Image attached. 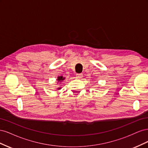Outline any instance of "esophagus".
<instances>
[{"label":"esophagus","mask_w":148,"mask_h":148,"mask_svg":"<svg viewBox=\"0 0 148 148\" xmlns=\"http://www.w3.org/2000/svg\"><path fill=\"white\" fill-rule=\"evenodd\" d=\"M76 77L78 79H81L83 78V74L82 73H79L76 75Z\"/></svg>","instance_id":"1"}]
</instances>
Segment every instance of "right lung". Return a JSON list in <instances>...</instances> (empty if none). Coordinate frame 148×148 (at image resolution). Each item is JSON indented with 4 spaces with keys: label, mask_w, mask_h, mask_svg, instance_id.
I'll list each match as a JSON object with an SVG mask.
<instances>
[{
    "label": "right lung",
    "mask_w": 148,
    "mask_h": 148,
    "mask_svg": "<svg viewBox=\"0 0 148 148\" xmlns=\"http://www.w3.org/2000/svg\"><path fill=\"white\" fill-rule=\"evenodd\" d=\"M64 79H65V77H64L63 76H59V77H57V82H58V83H59V84H61L62 83H63V81H64ZM57 89H60L61 87H59Z\"/></svg>",
    "instance_id": "add662e5"
}]
</instances>
